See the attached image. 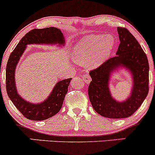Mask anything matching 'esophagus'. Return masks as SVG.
<instances>
[{
	"label": "esophagus",
	"mask_w": 155,
	"mask_h": 155,
	"mask_svg": "<svg viewBox=\"0 0 155 155\" xmlns=\"http://www.w3.org/2000/svg\"><path fill=\"white\" fill-rule=\"evenodd\" d=\"M82 78L83 79H84V81L86 83V84H89V83H90L91 78L89 74H84V75L82 76Z\"/></svg>",
	"instance_id": "obj_1"
}]
</instances>
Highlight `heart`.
<instances>
[{"label":"heart","instance_id":"obj_1","mask_svg":"<svg viewBox=\"0 0 155 155\" xmlns=\"http://www.w3.org/2000/svg\"><path fill=\"white\" fill-rule=\"evenodd\" d=\"M113 36L102 34L88 36L74 48L72 59L76 63L95 68L107 60L114 46Z\"/></svg>","mask_w":155,"mask_h":155}]
</instances>
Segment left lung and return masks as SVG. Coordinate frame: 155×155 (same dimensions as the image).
<instances>
[{"label": "left lung", "instance_id": "obj_1", "mask_svg": "<svg viewBox=\"0 0 155 155\" xmlns=\"http://www.w3.org/2000/svg\"><path fill=\"white\" fill-rule=\"evenodd\" d=\"M119 44L116 55L89 71L92 78L88 89L89 101L101 116L122 119L134 114L149 92V66L147 57L134 36L126 28H117ZM125 68L131 74L132 89L125 101L118 102L111 95L109 81L113 73Z\"/></svg>", "mask_w": 155, "mask_h": 155}]
</instances>
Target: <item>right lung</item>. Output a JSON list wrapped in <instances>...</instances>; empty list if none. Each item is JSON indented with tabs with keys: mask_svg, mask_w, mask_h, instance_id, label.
<instances>
[{
	"mask_svg": "<svg viewBox=\"0 0 155 155\" xmlns=\"http://www.w3.org/2000/svg\"><path fill=\"white\" fill-rule=\"evenodd\" d=\"M32 44L57 45L58 47L64 46V36L61 30L53 27L30 30L21 39L11 53L6 64V89L9 99L27 119L42 121L52 117L60 110L71 78L58 81L48 97L40 103H30L24 99L17 91L15 78V68L27 45Z\"/></svg>",
	"mask_w": 155,
	"mask_h": 155,
	"instance_id": "right-lung-1",
	"label": "right lung"
}]
</instances>
